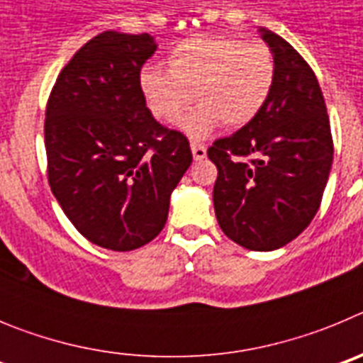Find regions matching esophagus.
Instances as JSON below:
<instances>
[{
  "instance_id": "esophagus-1",
  "label": "esophagus",
  "mask_w": 363,
  "mask_h": 363,
  "mask_svg": "<svg viewBox=\"0 0 363 363\" xmlns=\"http://www.w3.org/2000/svg\"><path fill=\"white\" fill-rule=\"evenodd\" d=\"M191 150L196 162H200V160H203L207 156V149L203 145H200V143H191Z\"/></svg>"
}]
</instances>
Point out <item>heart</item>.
Segmentation results:
<instances>
[{
  "mask_svg": "<svg viewBox=\"0 0 363 363\" xmlns=\"http://www.w3.org/2000/svg\"><path fill=\"white\" fill-rule=\"evenodd\" d=\"M277 65L271 49L238 38L194 36L167 56V72L145 67L140 86L150 112L171 121L194 94L200 104L178 118V127L192 140H203L218 125L238 129L258 116L271 96Z\"/></svg>",
  "mask_w": 363,
  "mask_h": 363,
  "instance_id": "b5f03b06",
  "label": "heart"
}]
</instances>
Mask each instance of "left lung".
Segmentation results:
<instances>
[{
	"label": "left lung",
	"instance_id": "8db88e82",
	"mask_svg": "<svg viewBox=\"0 0 363 363\" xmlns=\"http://www.w3.org/2000/svg\"><path fill=\"white\" fill-rule=\"evenodd\" d=\"M277 76L258 116L213 143V201L227 238L249 251H274L307 229L325 191L333 138L313 69L281 36L258 28Z\"/></svg>",
	"mask_w": 363,
	"mask_h": 363
}]
</instances>
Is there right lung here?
<instances>
[{
    "label": "right lung",
    "instance_id": "obj_1",
    "mask_svg": "<svg viewBox=\"0 0 363 363\" xmlns=\"http://www.w3.org/2000/svg\"><path fill=\"white\" fill-rule=\"evenodd\" d=\"M150 34L107 30L63 67L45 114L49 184L72 225L111 251L162 233L171 194L192 163L187 138L154 120L140 70Z\"/></svg>",
    "mask_w": 363,
    "mask_h": 363
}]
</instances>
